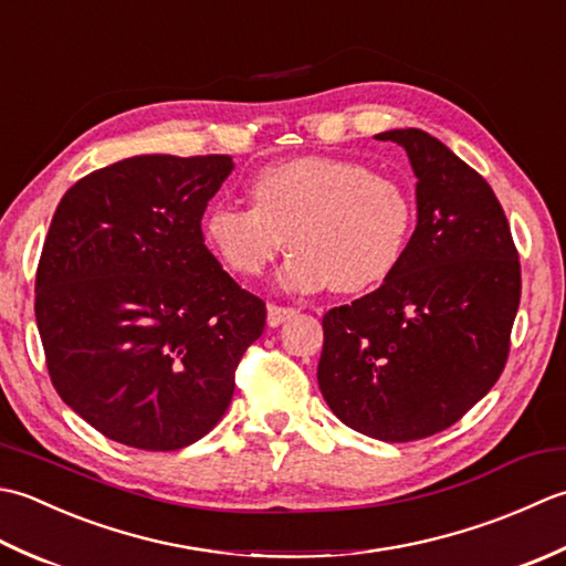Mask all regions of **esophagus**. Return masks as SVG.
<instances>
[{
  "label": "esophagus",
  "mask_w": 566,
  "mask_h": 566,
  "mask_svg": "<svg viewBox=\"0 0 566 566\" xmlns=\"http://www.w3.org/2000/svg\"><path fill=\"white\" fill-rule=\"evenodd\" d=\"M295 315V307H283V305H269V327H281L285 319Z\"/></svg>",
  "instance_id": "34e87169"
}]
</instances>
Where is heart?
<instances>
[{
    "label": "heart",
    "mask_w": 566,
    "mask_h": 566,
    "mask_svg": "<svg viewBox=\"0 0 566 566\" xmlns=\"http://www.w3.org/2000/svg\"><path fill=\"white\" fill-rule=\"evenodd\" d=\"M251 205L217 202L202 217L207 247L253 279L287 247L281 279L295 291L332 285L361 293L394 275L415 229V200L400 180L364 164L303 156L261 168Z\"/></svg>",
    "instance_id": "1"
}]
</instances>
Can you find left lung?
I'll list each match as a JSON object with an SVG mask.
<instances>
[{
    "label": "left lung",
    "mask_w": 566,
    "mask_h": 566,
    "mask_svg": "<svg viewBox=\"0 0 566 566\" xmlns=\"http://www.w3.org/2000/svg\"><path fill=\"white\" fill-rule=\"evenodd\" d=\"M376 138L406 148L418 227L378 291L322 317L317 384L347 428L412 442L454 424L499 380L521 261L491 186L440 138L420 129Z\"/></svg>",
    "instance_id": "1"
}]
</instances>
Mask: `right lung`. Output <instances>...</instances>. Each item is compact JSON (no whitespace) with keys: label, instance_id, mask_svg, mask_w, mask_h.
<instances>
[{"label":"right lung","instance_id":"obj_1","mask_svg":"<svg viewBox=\"0 0 566 566\" xmlns=\"http://www.w3.org/2000/svg\"><path fill=\"white\" fill-rule=\"evenodd\" d=\"M232 156H134L63 195L36 271L57 396L109 440L172 452L210 432L266 305L205 247Z\"/></svg>","mask_w":566,"mask_h":566}]
</instances>
